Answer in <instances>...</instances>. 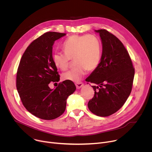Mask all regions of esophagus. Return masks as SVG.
Returning <instances> with one entry per match:
<instances>
[{
	"label": "esophagus",
	"mask_w": 152,
	"mask_h": 152,
	"mask_svg": "<svg viewBox=\"0 0 152 152\" xmlns=\"http://www.w3.org/2000/svg\"><path fill=\"white\" fill-rule=\"evenodd\" d=\"M75 86H76V88L77 89H80L81 88V87H82L83 86V83H75Z\"/></svg>",
	"instance_id": "obj_1"
}]
</instances>
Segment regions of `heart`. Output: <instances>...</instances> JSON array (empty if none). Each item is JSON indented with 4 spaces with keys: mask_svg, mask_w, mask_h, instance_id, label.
Returning a JSON list of instances; mask_svg holds the SVG:
<instances>
[{
    "mask_svg": "<svg viewBox=\"0 0 152 152\" xmlns=\"http://www.w3.org/2000/svg\"><path fill=\"white\" fill-rule=\"evenodd\" d=\"M64 53L55 52L52 56L55 66L61 71H65L71 59L75 66L62 74L65 81L78 82L86 74L87 70L94 71L98 66L102 54L99 39L93 34H74L67 38L63 44Z\"/></svg>",
    "mask_w": 152,
    "mask_h": 152,
    "instance_id": "heart-1",
    "label": "heart"
}]
</instances>
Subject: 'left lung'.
<instances>
[{"mask_svg": "<svg viewBox=\"0 0 152 152\" xmlns=\"http://www.w3.org/2000/svg\"><path fill=\"white\" fill-rule=\"evenodd\" d=\"M99 33L102 54L97 68L86 79L94 96L88 102L89 110L98 116L107 117L118 111L129 97L133 86L134 69L130 56L122 42L104 29Z\"/></svg>", "mask_w": 152, "mask_h": 152, "instance_id": "left-lung-1", "label": "left lung"}]
</instances>
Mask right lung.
<instances>
[{"mask_svg": "<svg viewBox=\"0 0 152 152\" xmlns=\"http://www.w3.org/2000/svg\"><path fill=\"white\" fill-rule=\"evenodd\" d=\"M66 33L49 31L34 40L23 54L18 69L16 88L23 105L33 115L52 120L63 114L67 97L74 92L72 81H64L55 89L49 84L60 80L52 61L55 41Z\"/></svg>", "mask_w": 152, "mask_h": 152, "instance_id": "obj_1", "label": "right lung"}]
</instances>
